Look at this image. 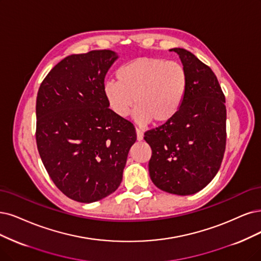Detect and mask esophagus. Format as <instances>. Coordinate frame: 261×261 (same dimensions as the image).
I'll use <instances>...</instances> for the list:
<instances>
[{
	"label": "esophagus",
	"mask_w": 261,
	"mask_h": 261,
	"mask_svg": "<svg viewBox=\"0 0 261 261\" xmlns=\"http://www.w3.org/2000/svg\"><path fill=\"white\" fill-rule=\"evenodd\" d=\"M143 137H144L143 136V131L141 129L137 128V139H138V141H142Z\"/></svg>",
	"instance_id": "obj_1"
}]
</instances>
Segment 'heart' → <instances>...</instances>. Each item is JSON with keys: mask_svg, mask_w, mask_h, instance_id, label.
<instances>
[{"mask_svg": "<svg viewBox=\"0 0 261 261\" xmlns=\"http://www.w3.org/2000/svg\"><path fill=\"white\" fill-rule=\"evenodd\" d=\"M117 82L108 81L103 93L120 118L137 105L134 118L141 124L165 123L175 117L185 100L188 75L185 67L162 58H138L120 66Z\"/></svg>", "mask_w": 261, "mask_h": 261, "instance_id": "b5f03b06", "label": "heart"}]
</instances>
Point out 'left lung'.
<instances>
[{"instance_id":"left-lung-1","label":"left lung","mask_w":261,"mask_h":261,"mask_svg":"<svg viewBox=\"0 0 261 261\" xmlns=\"http://www.w3.org/2000/svg\"><path fill=\"white\" fill-rule=\"evenodd\" d=\"M188 75L175 117L144 134L151 148L149 175L159 189L194 195L215 177L226 149L225 95L211 67L190 51L173 48Z\"/></svg>"}]
</instances>
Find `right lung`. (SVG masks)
Returning a JSON list of instances; mask_svg holds the SVG:
<instances>
[{
  "instance_id": "add662e5",
  "label": "right lung",
  "mask_w": 261,
  "mask_h": 261,
  "mask_svg": "<svg viewBox=\"0 0 261 261\" xmlns=\"http://www.w3.org/2000/svg\"><path fill=\"white\" fill-rule=\"evenodd\" d=\"M118 55L92 50L64 58L47 74L36 98V144L55 185L72 200L91 203L117 189L134 125L110 108L105 75Z\"/></svg>"
}]
</instances>
